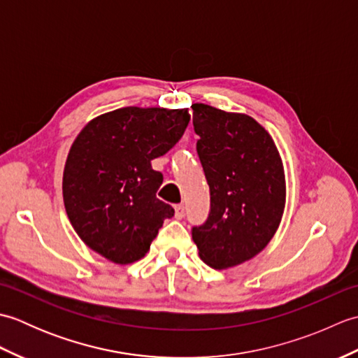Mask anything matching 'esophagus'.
Listing matches in <instances>:
<instances>
[{
	"label": "esophagus",
	"instance_id": "obj_1",
	"mask_svg": "<svg viewBox=\"0 0 358 358\" xmlns=\"http://www.w3.org/2000/svg\"><path fill=\"white\" fill-rule=\"evenodd\" d=\"M175 218H178V220H181L185 217V206L183 204H175Z\"/></svg>",
	"mask_w": 358,
	"mask_h": 358
}]
</instances>
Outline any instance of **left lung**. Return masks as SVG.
Listing matches in <instances>:
<instances>
[{
  "label": "left lung",
  "mask_w": 358,
  "mask_h": 358,
  "mask_svg": "<svg viewBox=\"0 0 358 358\" xmlns=\"http://www.w3.org/2000/svg\"><path fill=\"white\" fill-rule=\"evenodd\" d=\"M192 110L210 191L209 215L192 227V238L210 268H232L263 250L277 231L286 196L283 163L254 118L201 103Z\"/></svg>",
  "instance_id": "left-lung-1"
}]
</instances>
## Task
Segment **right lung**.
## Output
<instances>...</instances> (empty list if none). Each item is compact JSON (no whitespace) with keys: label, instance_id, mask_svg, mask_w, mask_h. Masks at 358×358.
<instances>
[{"label":"right lung","instance_id":"add662e5","mask_svg":"<svg viewBox=\"0 0 358 358\" xmlns=\"http://www.w3.org/2000/svg\"><path fill=\"white\" fill-rule=\"evenodd\" d=\"M187 109L123 108L83 129L63 173V199L75 232L108 260L127 264L146 255L173 208L157 199L163 173L150 162L183 136Z\"/></svg>","mask_w":358,"mask_h":358}]
</instances>
